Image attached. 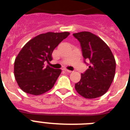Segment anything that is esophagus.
Wrapping results in <instances>:
<instances>
[{"label":"esophagus","mask_w":130,"mask_h":130,"mask_svg":"<svg viewBox=\"0 0 130 130\" xmlns=\"http://www.w3.org/2000/svg\"><path fill=\"white\" fill-rule=\"evenodd\" d=\"M64 71L66 72H68V73H70V72H72L71 70H67V69H64Z\"/></svg>","instance_id":"obj_1"}]
</instances>
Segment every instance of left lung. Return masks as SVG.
Returning <instances> with one entry per match:
<instances>
[{
	"mask_svg": "<svg viewBox=\"0 0 130 130\" xmlns=\"http://www.w3.org/2000/svg\"><path fill=\"white\" fill-rule=\"evenodd\" d=\"M73 36L81 43L83 58L90 62L89 68L75 84V89L87 99L100 97L107 92L114 79V56L104 41L93 33L81 32L74 33Z\"/></svg>",
	"mask_w": 130,
	"mask_h": 130,
	"instance_id": "obj_1",
	"label": "left lung"
}]
</instances>
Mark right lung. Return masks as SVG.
Returning <instances> with one entry per match:
<instances>
[{
    "label": "right lung",
    "mask_w": 130,
    "mask_h": 130,
    "mask_svg": "<svg viewBox=\"0 0 130 130\" xmlns=\"http://www.w3.org/2000/svg\"><path fill=\"white\" fill-rule=\"evenodd\" d=\"M69 35L68 32L41 34L22 47L14 62V75L22 90L39 95L54 87L62 70L45 66V63L51 61L54 49Z\"/></svg>",
    "instance_id": "obj_1"
}]
</instances>
